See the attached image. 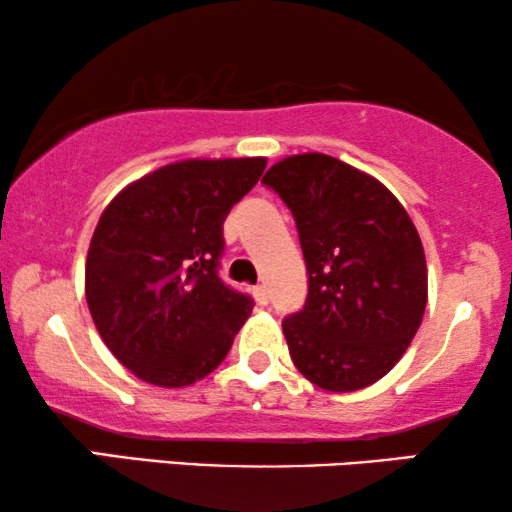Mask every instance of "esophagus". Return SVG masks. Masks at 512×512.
Returning <instances> with one entry per match:
<instances>
[{"instance_id": "obj_1", "label": "esophagus", "mask_w": 512, "mask_h": 512, "mask_svg": "<svg viewBox=\"0 0 512 512\" xmlns=\"http://www.w3.org/2000/svg\"><path fill=\"white\" fill-rule=\"evenodd\" d=\"M254 296L258 300V305H268L270 296H268V289H265V284H256L254 286Z\"/></svg>"}]
</instances>
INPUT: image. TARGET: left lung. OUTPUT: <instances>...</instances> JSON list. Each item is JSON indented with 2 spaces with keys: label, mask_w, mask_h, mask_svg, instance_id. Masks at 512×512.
Here are the masks:
<instances>
[{
  "label": "left lung",
  "mask_w": 512,
  "mask_h": 512,
  "mask_svg": "<svg viewBox=\"0 0 512 512\" xmlns=\"http://www.w3.org/2000/svg\"><path fill=\"white\" fill-rule=\"evenodd\" d=\"M296 221L307 298L282 328L291 359L328 391L389 373L426 310V258L415 223L380 181L324 153L265 172Z\"/></svg>",
  "instance_id": "obj_1"
}]
</instances>
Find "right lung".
Here are the masks:
<instances>
[{
    "label": "right lung",
    "instance_id": "1",
    "mask_svg": "<svg viewBox=\"0 0 512 512\" xmlns=\"http://www.w3.org/2000/svg\"><path fill=\"white\" fill-rule=\"evenodd\" d=\"M263 170V158L184 160L135 181L100 216L86 300L104 345L144 382L202 380L254 310L219 270L223 221Z\"/></svg>",
    "mask_w": 512,
    "mask_h": 512
}]
</instances>
